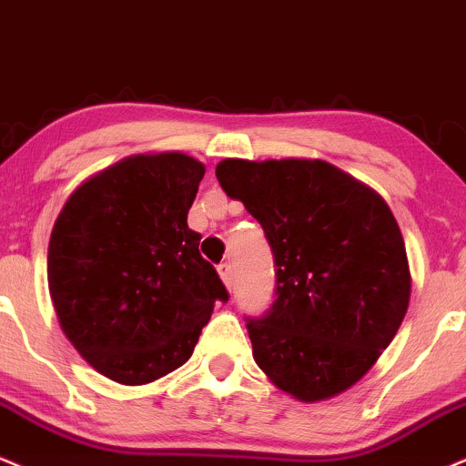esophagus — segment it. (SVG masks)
<instances>
[{"label":"esophagus","instance_id":"1","mask_svg":"<svg viewBox=\"0 0 466 466\" xmlns=\"http://www.w3.org/2000/svg\"><path fill=\"white\" fill-rule=\"evenodd\" d=\"M218 272H220L224 286L231 289V288H233V266L228 264V261H224V264L218 266Z\"/></svg>","mask_w":466,"mask_h":466}]
</instances>
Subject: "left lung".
<instances>
[{"label":"left lung","mask_w":466,"mask_h":466,"mask_svg":"<svg viewBox=\"0 0 466 466\" xmlns=\"http://www.w3.org/2000/svg\"><path fill=\"white\" fill-rule=\"evenodd\" d=\"M216 177L261 224L275 257V303L246 320L257 366L299 401L340 395L408 311L412 281L390 207L320 158H224Z\"/></svg>","instance_id":"8db88e82"}]
</instances>
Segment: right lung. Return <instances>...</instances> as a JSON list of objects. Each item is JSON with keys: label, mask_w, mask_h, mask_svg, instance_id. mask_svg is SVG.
Listing matches in <instances>:
<instances>
[{"label": "right lung", "mask_w": 466, "mask_h": 466, "mask_svg": "<svg viewBox=\"0 0 466 466\" xmlns=\"http://www.w3.org/2000/svg\"><path fill=\"white\" fill-rule=\"evenodd\" d=\"M205 166L183 152L126 157L80 185L54 222L47 286L58 322L97 373L155 381L194 353L228 300L187 213Z\"/></svg>", "instance_id": "add662e5"}]
</instances>
